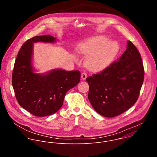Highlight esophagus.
Masks as SVG:
<instances>
[{"label":"esophagus","instance_id":"obj_1","mask_svg":"<svg viewBox=\"0 0 157 157\" xmlns=\"http://www.w3.org/2000/svg\"><path fill=\"white\" fill-rule=\"evenodd\" d=\"M87 77V74L86 72H83L81 75V78L83 79V80H85Z\"/></svg>","mask_w":157,"mask_h":157}]
</instances>
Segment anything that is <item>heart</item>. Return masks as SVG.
Instances as JSON below:
<instances>
[{"label": "heart", "mask_w": 157, "mask_h": 157, "mask_svg": "<svg viewBox=\"0 0 157 157\" xmlns=\"http://www.w3.org/2000/svg\"><path fill=\"white\" fill-rule=\"evenodd\" d=\"M109 41L108 37L99 36L78 45L77 51L80 54L88 55L85 64L88 69L101 71L112 63L118 51V45L115 42Z\"/></svg>", "instance_id": "1"}]
</instances>
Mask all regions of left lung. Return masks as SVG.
<instances>
[{
	"mask_svg": "<svg viewBox=\"0 0 157 157\" xmlns=\"http://www.w3.org/2000/svg\"><path fill=\"white\" fill-rule=\"evenodd\" d=\"M141 55L131 42L117 61L86 80L88 99L94 110L105 117H113L126 111L138 100L144 80Z\"/></svg>",
	"mask_w": 157,
	"mask_h": 157,
	"instance_id": "obj_1",
	"label": "left lung"
}]
</instances>
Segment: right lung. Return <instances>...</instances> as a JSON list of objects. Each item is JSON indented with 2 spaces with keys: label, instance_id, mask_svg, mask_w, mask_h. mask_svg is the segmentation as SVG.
<instances>
[{
  "label": "right lung",
  "instance_id": "1",
  "mask_svg": "<svg viewBox=\"0 0 157 157\" xmlns=\"http://www.w3.org/2000/svg\"><path fill=\"white\" fill-rule=\"evenodd\" d=\"M50 35L35 36L20 49L12 75V85L19 104L37 117L57 112L63 105L67 91L80 80L79 71L53 69L44 74L34 72L32 65L33 43H54Z\"/></svg>",
  "mask_w": 157,
  "mask_h": 157
}]
</instances>
